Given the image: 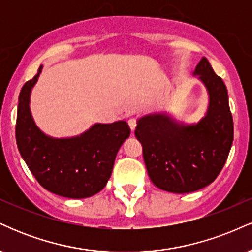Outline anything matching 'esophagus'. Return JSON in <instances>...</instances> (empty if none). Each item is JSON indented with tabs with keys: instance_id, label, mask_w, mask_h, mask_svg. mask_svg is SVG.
<instances>
[{
	"instance_id": "1",
	"label": "esophagus",
	"mask_w": 252,
	"mask_h": 252,
	"mask_svg": "<svg viewBox=\"0 0 252 252\" xmlns=\"http://www.w3.org/2000/svg\"><path fill=\"white\" fill-rule=\"evenodd\" d=\"M128 124H129L130 129L134 130V129L136 128V124H137V120H136V118H134V117L129 118V120H128Z\"/></svg>"
}]
</instances>
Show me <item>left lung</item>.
I'll list each match as a JSON object with an SVG mask.
<instances>
[{"label":"left lung","instance_id":"8db88e82","mask_svg":"<svg viewBox=\"0 0 252 252\" xmlns=\"http://www.w3.org/2000/svg\"><path fill=\"white\" fill-rule=\"evenodd\" d=\"M194 73L210 94L209 111L200 122L178 126L155 115L141 118L135 129L150 180L158 189L180 194L204 189L216 180L233 141V120L224 82L206 58Z\"/></svg>","mask_w":252,"mask_h":252}]
</instances>
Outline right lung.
<instances>
[{"instance_id":"right-lung-1","label":"right lung","mask_w":252,"mask_h":252,"mask_svg":"<svg viewBox=\"0 0 252 252\" xmlns=\"http://www.w3.org/2000/svg\"><path fill=\"white\" fill-rule=\"evenodd\" d=\"M41 70L40 66L20 92L15 128L17 148L43 189L65 198H89L105 187L118 149L129 137L130 128L128 123L120 121L94 124L73 138L58 140L42 134L30 111L31 90Z\"/></svg>"}]
</instances>
